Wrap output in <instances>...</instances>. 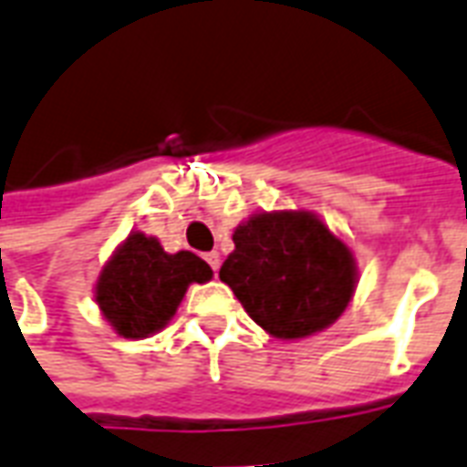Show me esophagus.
Masks as SVG:
<instances>
[{"instance_id":"1","label":"esophagus","mask_w":467,"mask_h":467,"mask_svg":"<svg viewBox=\"0 0 467 467\" xmlns=\"http://www.w3.org/2000/svg\"><path fill=\"white\" fill-rule=\"evenodd\" d=\"M204 260H207V265L213 267L214 273L220 270V263H223V260H220V253H207L204 254Z\"/></svg>"}]
</instances>
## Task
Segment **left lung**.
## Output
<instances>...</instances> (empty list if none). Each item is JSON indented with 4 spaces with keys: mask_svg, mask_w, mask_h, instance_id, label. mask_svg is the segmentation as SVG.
Wrapping results in <instances>:
<instances>
[{
    "mask_svg": "<svg viewBox=\"0 0 467 467\" xmlns=\"http://www.w3.org/2000/svg\"><path fill=\"white\" fill-rule=\"evenodd\" d=\"M233 243L220 280L265 333L300 340L348 310L358 287L355 254L315 213H257L234 227Z\"/></svg>",
    "mask_w": 467,
    "mask_h": 467,
    "instance_id": "left-lung-1",
    "label": "left lung"
}]
</instances>
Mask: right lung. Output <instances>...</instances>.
I'll return each mask as SVG.
<instances>
[{
	"label": "right lung",
	"instance_id": "1",
	"mask_svg": "<svg viewBox=\"0 0 467 467\" xmlns=\"http://www.w3.org/2000/svg\"><path fill=\"white\" fill-rule=\"evenodd\" d=\"M213 280V270L190 250L164 253L157 237L130 233L97 277L95 300L117 335L142 340L172 320L192 283Z\"/></svg>",
	"mask_w": 467,
	"mask_h": 467
}]
</instances>
